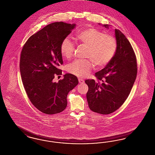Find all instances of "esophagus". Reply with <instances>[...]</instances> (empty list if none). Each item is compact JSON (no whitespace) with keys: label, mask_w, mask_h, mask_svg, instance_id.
<instances>
[{"label":"esophagus","mask_w":155,"mask_h":155,"mask_svg":"<svg viewBox=\"0 0 155 155\" xmlns=\"http://www.w3.org/2000/svg\"><path fill=\"white\" fill-rule=\"evenodd\" d=\"M78 81H79V82H80V84L84 83V81L82 79H81V78H78Z\"/></svg>","instance_id":"34e87169"}]
</instances>
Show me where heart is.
<instances>
[{"mask_svg":"<svg viewBox=\"0 0 155 155\" xmlns=\"http://www.w3.org/2000/svg\"><path fill=\"white\" fill-rule=\"evenodd\" d=\"M74 38L78 43L87 47L86 57L91 60H77L68 64L67 68L68 72L81 78L89 74L92 63L97 68L106 65L112 59L117 48V43L114 37L104 35L94 28H87L79 31ZM74 51V45L72 41L68 37L64 38L60 46L62 55L66 59H70Z\"/></svg>","mask_w":155,"mask_h":155,"instance_id":"b5f03b06","label":"heart"}]
</instances>
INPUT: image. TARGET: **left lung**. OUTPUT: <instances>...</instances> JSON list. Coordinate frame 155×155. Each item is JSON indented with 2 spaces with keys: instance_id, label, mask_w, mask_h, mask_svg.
Returning <instances> with one entry per match:
<instances>
[{
  "instance_id": "8db88e82",
  "label": "left lung",
  "mask_w": 155,
  "mask_h": 155,
  "mask_svg": "<svg viewBox=\"0 0 155 155\" xmlns=\"http://www.w3.org/2000/svg\"><path fill=\"white\" fill-rule=\"evenodd\" d=\"M99 25H101L99 24ZM109 28V25H103ZM117 48L105 68L95 73L99 82L87 80V99L89 108L101 114H110L122 105L129 96L136 78V57L129 41L115 29Z\"/></svg>"
}]
</instances>
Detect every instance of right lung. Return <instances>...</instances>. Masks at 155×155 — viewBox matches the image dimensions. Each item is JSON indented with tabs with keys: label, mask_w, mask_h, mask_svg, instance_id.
<instances>
[{
	"label": "right lung",
	"mask_w": 155,
	"mask_h": 155,
	"mask_svg": "<svg viewBox=\"0 0 155 155\" xmlns=\"http://www.w3.org/2000/svg\"><path fill=\"white\" fill-rule=\"evenodd\" d=\"M76 26L63 22L47 25L29 38L21 51L19 68L25 91L31 103L43 113L52 115L63 111L68 105V92L78 84L74 75H62L58 68L63 64L60 46Z\"/></svg>",
	"instance_id": "1"
}]
</instances>
